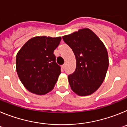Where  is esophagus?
<instances>
[{"instance_id": "obj_1", "label": "esophagus", "mask_w": 127, "mask_h": 127, "mask_svg": "<svg viewBox=\"0 0 127 127\" xmlns=\"http://www.w3.org/2000/svg\"><path fill=\"white\" fill-rule=\"evenodd\" d=\"M65 67H66V64H64L62 65V68H63V69H65Z\"/></svg>"}]
</instances>
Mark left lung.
Returning <instances> with one entry per match:
<instances>
[{"label": "left lung", "instance_id": "left-lung-1", "mask_svg": "<svg viewBox=\"0 0 127 127\" xmlns=\"http://www.w3.org/2000/svg\"><path fill=\"white\" fill-rule=\"evenodd\" d=\"M62 38L76 57V70L68 76L72 90L79 96L94 94L102 84L108 69V53L105 45L88 28Z\"/></svg>", "mask_w": 127, "mask_h": 127}]
</instances>
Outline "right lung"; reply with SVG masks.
<instances>
[{
    "label": "right lung",
    "mask_w": 127,
    "mask_h": 127,
    "mask_svg": "<svg viewBox=\"0 0 127 127\" xmlns=\"http://www.w3.org/2000/svg\"><path fill=\"white\" fill-rule=\"evenodd\" d=\"M61 39V37H34L18 52L16 72L23 86L30 92L42 95L53 89L61 73L53 51Z\"/></svg>",
    "instance_id": "obj_1"
}]
</instances>
